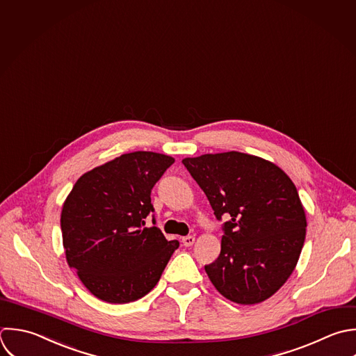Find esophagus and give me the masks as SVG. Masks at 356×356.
<instances>
[{
	"label": "esophagus",
	"instance_id": "esophagus-1",
	"mask_svg": "<svg viewBox=\"0 0 356 356\" xmlns=\"http://www.w3.org/2000/svg\"><path fill=\"white\" fill-rule=\"evenodd\" d=\"M194 241H195V237H194V236H187V237H183V238H181V243H183L184 247H191V245L194 244Z\"/></svg>",
	"mask_w": 356,
	"mask_h": 356
}]
</instances>
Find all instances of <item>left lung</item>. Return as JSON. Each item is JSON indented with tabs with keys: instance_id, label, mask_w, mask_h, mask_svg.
I'll return each instance as SVG.
<instances>
[{
	"instance_id": "left-lung-1",
	"label": "left lung",
	"mask_w": 356,
	"mask_h": 356,
	"mask_svg": "<svg viewBox=\"0 0 356 356\" xmlns=\"http://www.w3.org/2000/svg\"><path fill=\"white\" fill-rule=\"evenodd\" d=\"M181 162L215 216L230 215L220 254L205 266L209 280L236 304L270 298L294 272L305 241L307 215L296 184L273 162L237 151Z\"/></svg>"
}]
</instances>
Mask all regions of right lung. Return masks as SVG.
Here are the masks:
<instances>
[{
    "mask_svg": "<svg viewBox=\"0 0 356 356\" xmlns=\"http://www.w3.org/2000/svg\"><path fill=\"white\" fill-rule=\"evenodd\" d=\"M173 162L151 151L123 154L80 176L66 197L60 212L66 261L98 300L143 298L179 248L158 227H144L154 211L151 190Z\"/></svg>",
    "mask_w": 356,
    "mask_h": 356,
    "instance_id": "1",
    "label": "right lung"
}]
</instances>
